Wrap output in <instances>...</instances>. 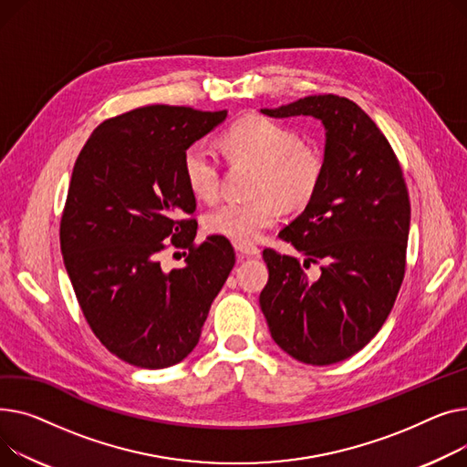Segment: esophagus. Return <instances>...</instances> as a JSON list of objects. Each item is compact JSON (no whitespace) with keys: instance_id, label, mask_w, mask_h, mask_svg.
Wrapping results in <instances>:
<instances>
[{"instance_id":"obj_1","label":"esophagus","mask_w":467,"mask_h":467,"mask_svg":"<svg viewBox=\"0 0 467 467\" xmlns=\"http://www.w3.org/2000/svg\"><path fill=\"white\" fill-rule=\"evenodd\" d=\"M235 251H237V256L241 260L249 258V256H256L260 253V249L254 244H239V243H235Z\"/></svg>"}]
</instances>
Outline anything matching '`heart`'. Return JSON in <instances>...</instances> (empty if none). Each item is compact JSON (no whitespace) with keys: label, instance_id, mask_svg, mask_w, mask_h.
<instances>
[{"label":"heart","instance_id":"b5f03b06","mask_svg":"<svg viewBox=\"0 0 467 467\" xmlns=\"http://www.w3.org/2000/svg\"><path fill=\"white\" fill-rule=\"evenodd\" d=\"M224 143L235 158L260 166L253 202H226L205 214V230L239 244H251L279 221V204L304 209L317 196L326 173V158L292 126L265 117H244L234 122ZM181 170L188 190L200 200H214L221 190V163L203 145L184 149Z\"/></svg>","mask_w":467,"mask_h":467}]
</instances>
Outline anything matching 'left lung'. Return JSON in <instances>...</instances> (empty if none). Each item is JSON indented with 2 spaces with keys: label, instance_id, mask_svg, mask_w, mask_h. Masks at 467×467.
<instances>
[{
  "label": "left lung",
  "instance_id": "1",
  "mask_svg": "<svg viewBox=\"0 0 467 467\" xmlns=\"http://www.w3.org/2000/svg\"><path fill=\"white\" fill-rule=\"evenodd\" d=\"M264 113L320 119L326 173L306 211L279 234L306 262L264 251L269 281L260 307L292 358L337 364L377 336L403 283L410 221L403 171L385 133L347 98L309 96ZM311 263L323 271L317 282L303 269Z\"/></svg>",
  "mask_w": 467,
  "mask_h": 467
}]
</instances>
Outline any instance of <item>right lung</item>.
Instances as JSON below:
<instances>
[{"label":"right lung","mask_w":467,"mask_h":467,"mask_svg":"<svg viewBox=\"0 0 467 467\" xmlns=\"http://www.w3.org/2000/svg\"><path fill=\"white\" fill-rule=\"evenodd\" d=\"M226 111L145 105L103 120L73 166L60 249L94 336L120 360L161 369L200 341L216 294L235 264L226 237L196 243V196L181 160ZM188 250L166 272L159 256Z\"/></svg>","instance_id":"obj_1"}]
</instances>
